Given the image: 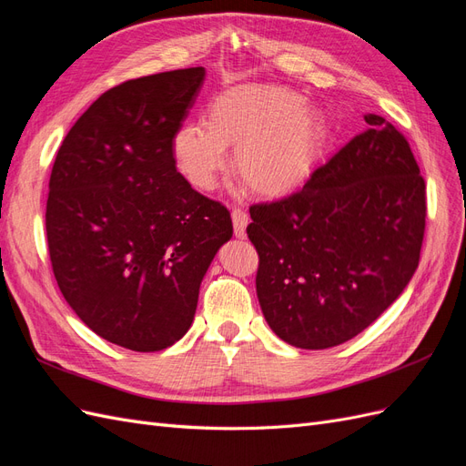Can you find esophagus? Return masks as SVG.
<instances>
[{
    "mask_svg": "<svg viewBox=\"0 0 466 466\" xmlns=\"http://www.w3.org/2000/svg\"><path fill=\"white\" fill-rule=\"evenodd\" d=\"M231 219H233V231H235V237L243 238V237H245V229H247V225H248V216H247V211H245V209H241V208H235V209L231 211Z\"/></svg>",
    "mask_w": 466,
    "mask_h": 466,
    "instance_id": "1",
    "label": "esophagus"
}]
</instances>
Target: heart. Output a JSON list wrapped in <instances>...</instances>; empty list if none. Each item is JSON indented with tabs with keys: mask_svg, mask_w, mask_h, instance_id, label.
I'll return each mask as SVG.
<instances>
[{
	"mask_svg": "<svg viewBox=\"0 0 466 466\" xmlns=\"http://www.w3.org/2000/svg\"><path fill=\"white\" fill-rule=\"evenodd\" d=\"M327 126L305 98L279 86H237L208 106V120L180 124L171 137L178 173L196 190L209 192L228 168H235L250 190L278 194L307 175L324 144Z\"/></svg>",
	"mask_w": 466,
	"mask_h": 466,
	"instance_id": "b5f03b06",
	"label": "heart"
}]
</instances>
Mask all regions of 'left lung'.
Listing matches in <instances>:
<instances>
[{
  "mask_svg": "<svg viewBox=\"0 0 466 466\" xmlns=\"http://www.w3.org/2000/svg\"><path fill=\"white\" fill-rule=\"evenodd\" d=\"M315 168L301 190L252 204L257 295L270 329L303 350L348 342L414 276L426 182L406 137L383 116Z\"/></svg>",
  "mask_w": 466,
  "mask_h": 466,
  "instance_id": "left-lung-1",
  "label": "left lung"
}]
</instances>
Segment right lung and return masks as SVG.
<instances>
[{"instance_id": "right-lung-1", "label": "right lung", "mask_w": 466, "mask_h": 466, "mask_svg": "<svg viewBox=\"0 0 466 466\" xmlns=\"http://www.w3.org/2000/svg\"><path fill=\"white\" fill-rule=\"evenodd\" d=\"M204 77L187 67L108 89L52 167L46 238L58 288L95 334L134 351L187 334L208 266L233 235L229 209L196 192L171 153Z\"/></svg>"}]
</instances>
